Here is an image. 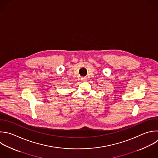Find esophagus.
I'll list each match as a JSON object with an SVG mask.
<instances>
[{
	"label": "esophagus",
	"mask_w": 158,
	"mask_h": 158,
	"mask_svg": "<svg viewBox=\"0 0 158 158\" xmlns=\"http://www.w3.org/2000/svg\"><path fill=\"white\" fill-rule=\"evenodd\" d=\"M81 81H87V78H86V77H83V78H81Z\"/></svg>",
	"instance_id": "1"
}]
</instances>
